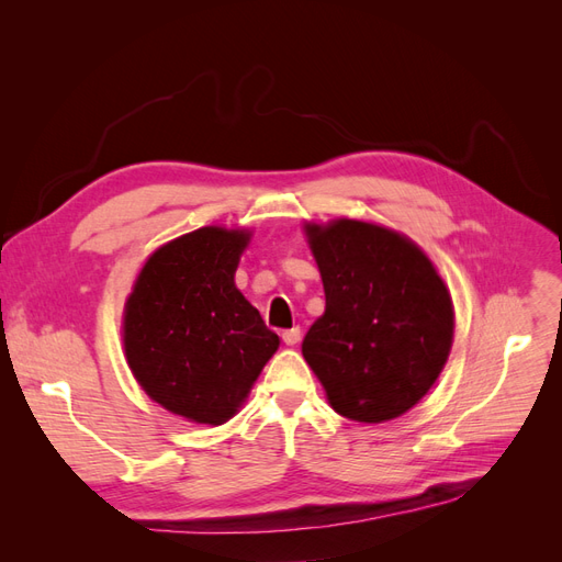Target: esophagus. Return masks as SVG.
Instances as JSON below:
<instances>
[{"label":"esophagus","instance_id":"1","mask_svg":"<svg viewBox=\"0 0 562 562\" xmlns=\"http://www.w3.org/2000/svg\"><path fill=\"white\" fill-rule=\"evenodd\" d=\"M281 337H283V342H285L288 347H295V345L300 342V328L283 330V333H281Z\"/></svg>","mask_w":562,"mask_h":562}]
</instances>
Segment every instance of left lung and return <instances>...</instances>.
Instances as JSON below:
<instances>
[{"label":"left lung","instance_id":"8db88e82","mask_svg":"<svg viewBox=\"0 0 562 562\" xmlns=\"http://www.w3.org/2000/svg\"><path fill=\"white\" fill-rule=\"evenodd\" d=\"M326 312L302 353L335 411L366 424L394 419L427 394L452 347L448 288L405 236L337 220L307 225Z\"/></svg>","mask_w":562,"mask_h":562}]
</instances>
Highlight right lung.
Here are the masks:
<instances>
[{
  "instance_id": "right-lung-1",
  "label": "right lung",
  "mask_w": 562,
  "mask_h": 562,
  "mask_svg": "<svg viewBox=\"0 0 562 562\" xmlns=\"http://www.w3.org/2000/svg\"><path fill=\"white\" fill-rule=\"evenodd\" d=\"M246 232L201 227L145 262L126 302L135 380L166 411L223 424L279 349V335L234 285Z\"/></svg>"
}]
</instances>
